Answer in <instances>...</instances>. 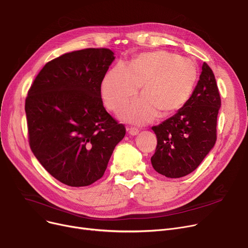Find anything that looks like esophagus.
<instances>
[{
  "mask_svg": "<svg viewBox=\"0 0 248 248\" xmlns=\"http://www.w3.org/2000/svg\"><path fill=\"white\" fill-rule=\"evenodd\" d=\"M127 131H128V133H129V135L131 136H137L138 134H139V129L138 128H136V127H129V128H127Z\"/></svg>",
  "mask_w": 248,
  "mask_h": 248,
  "instance_id": "esophagus-1",
  "label": "esophagus"
}]
</instances>
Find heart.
I'll return each instance as SVG.
<instances>
[{"label":"heart","mask_w":248,"mask_h":248,"mask_svg":"<svg viewBox=\"0 0 248 248\" xmlns=\"http://www.w3.org/2000/svg\"><path fill=\"white\" fill-rule=\"evenodd\" d=\"M199 79L197 64L169 51L146 52L129 65L120 62L101 81V97L107 108L116 111L134 97L141 85L142 96L121 112L128 123L146 124L183 108L193 95Z\"/></svg>","instance_id":"1"}]
</instances>
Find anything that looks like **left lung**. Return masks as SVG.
I'll use <instances>...</instances> for the list:
<instances>
[{"mask_svg": "<svg viewBox=\"0 0 248 248\" xmlns=\"http://www.w3.org/2000/svg\"><path fill=\"white\" fill-rule=\"evenodd\" d=\"M220 107L214 73L204 62L188 103L173 116L152 127L158 139L151 158L155 170L168 178H181L196 170L215 145Z\"/></svg>", "mask_w": 248, "mask_h": 248, "instance_id": "1", "label": "left lung"}]
</instances>
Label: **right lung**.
Wrapping results in <instances>:
<instances>
[{"instance_id": "obj_1", "label": "right lung", "mask_w": 248, "mask_h": 248, "mask_svg": "<svg viewBox=\"0 0 248 248\" xmlns=\"http://www.w3.org/2000/svg\"><path fill=\"white\" fill-rule=\"evenodd\" d=\"M114 59L106 48L64 54L45 65L26 98L31 150L65 185L83 187L100 179L125 135L124 125L104 108L100 93Z\"/></svg>"}]
</instances>
